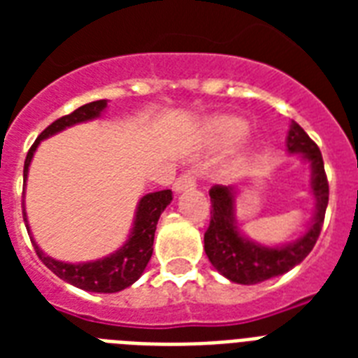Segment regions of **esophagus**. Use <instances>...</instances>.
<instances>
[{
	"label": "esophagus",
	"mask_w": 358,
	"mask_h": 358,
	"mask_svg": "<svg viewBox=\"0 0 358 358\" xmlns=\"http://www.w3.org/2000/svg\"><path fill=\"white\" fill-rule=\"evenodd\" d=\"M196 185V176L193 173H185L182 174L180 178L174 180V184H173V189L174 193H182V191L185 189H193Z\"/></svg>",
	"instance_id": "34e87169"
}]
</instances>
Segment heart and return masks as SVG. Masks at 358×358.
I'll list each match as a JSON object with an SVG mask.
<instances>
[{"mask_svg": "<svg viewBox=\"0 0 358 358\" xmlns=\"http://www.w3.org/2000/svg\"><path fill=\"white\" fill-rule=\"evenodd\" d=\"M249 124L236 115H217L204 124V134L213 146L234 145L247 134Z\"/></svg>", "mask_w": 358, "mask_h": 358, "instance_id": "obj_1", "label": "heart"}]
</instances>
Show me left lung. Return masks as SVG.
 <instances>
[{"label":"left lung","instance_id":"left-lung-1","mask_svg":"<svg viewBox=\"0 0 358 358\" xmlns=\"http://www.w3.org/2000/svg\"><path fill=\"white\" fill-rule=\"evenodd\" d=\"M286 150L297 154L310 169V191L314 213L306 230L294 241L264 245L245 236L238 223V185H215L210 189L212 219L204 234L208 260L224 278L236 284H258L284 275L305 260L314 249L329 202V184L322 152L299 124L292 120L286 135Z\"/></svg>","mask_w":358,"mask_h":358}]
</instances>
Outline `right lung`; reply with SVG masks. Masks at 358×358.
I'll use <instances>...</instances> for the list:
<instances>
[{
  "mask_svg": "<svg viewBox=\"0 0 358 358\" xmlns=\"http://www.w3.org/2000/svg\"><path fill=\"white\" fill-rule=\"evenodd\" d=\"M106 108H108V100H96V102L81 106V108H78L66 117H61L53 124H50L38 135V139L33 143V146L27 152V157H25L24 163V187L27 184V174H29V165L33 162V156H35L36 148H38L42 141L70 128V126H76V124L100 119ZM171 201H173L171 189L154 191V193H146V195L141 196L139 202H137V208H135L134 223H131L126 241L111 255L91 262H76L74 264V262L55 260L52 256H48L33 238L29 221H27V213H25V202L24 221L36 255L50 271L55 273L59 278H63L64 282L72 284L76 288L85 289V292L117 294L120 289L131 286L135 280H139V277L145 271L146 264L150 262L152 250H154L152 245H154L157 219L163 213V210L171 204Z\"/></svg>",
  "mask_w": 358,
  "mask_h": 358,
  "instance_id": "right-lung-1",
  "label": "right lung"
}]
</instances>
